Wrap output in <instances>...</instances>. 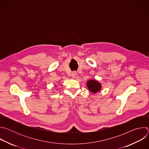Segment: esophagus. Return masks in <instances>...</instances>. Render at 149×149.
Returning a JSON list of instances; mask_svg holds the SVG:
<instances>
[{
  "label": "esophagus",
  "instance_id": "34e87169",
  "mask_svg": "<svg viewBox=\"0 0 149 149\" xmlns=\"http://www.w3.org/2000/svg\"><path fill=\"white\" fill-rule=\"evenodd\" d=\"M77 73L76 72H73L71 74V77H72V78H75L77 77Z\"/></svg>",
  "mask_w": 149,
  "mask_h": 149
}]
</instances>
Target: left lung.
Wrapping results in <instances>:
<instances>
[{
  "mask_svg": "<svg viewBox=\"0 0 149 149\" xmlns=\"http://www.w3.org/2000/svg\"><path fill=\"white\" fill-rule=\"evenodd\" d=\"M88 89L91 93L96 94L101 89V84L96 79H90L87 82Z\"/></svg>",
  "mask_w": 149,
  "mask_h": 149,
  "instance_id": "8db88e82",
  "label": "left lung"
}]
</instances>
